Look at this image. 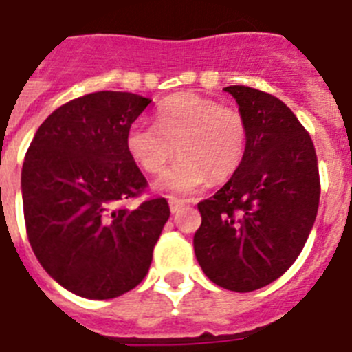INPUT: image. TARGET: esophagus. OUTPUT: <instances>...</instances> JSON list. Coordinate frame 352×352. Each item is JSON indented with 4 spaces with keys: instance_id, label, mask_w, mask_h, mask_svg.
Wrapping results in <instances>:
<instances>
[{
    "instance_id": "34e87169",
    "label": "esophagus",
    "mask_w": 352,
    "mask_h": 352,
    "mask_svg": "<svg viewBox=\"0 0 352 352\" xmlns=\"http://www.w3.org/2000/svg\"><path fill=\"white\" fill-rule=\"evenodd\" d=\"M168 204H170L171 213H179V211L184 208L186 202L182 201V199H177V197H170V199H168Z\"/></svg>"
}]
</instances>
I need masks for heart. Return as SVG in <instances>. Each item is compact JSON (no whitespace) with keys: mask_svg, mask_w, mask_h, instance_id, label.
I'll list each match as a JSON object with an SVG mask.
<instances>
[{"mask_svg":"<svg viewBox=\"0 0 352 352\" xmlns=\"http://www.w3.org/2000/svg\"><path fill=\"white\" fill-rule=\"evenodd\" d=\"M250 130L241 110L197 94H175L157 110V126L133 122L126 131V150L150 175L166 170L177 150L181 161L162 177L170 191H193L208 179L224 181L245 157Z\"/></svg>","mask_w":352,"mask_h":352,"instance_id":"heart-1","label":"heart"}]
</instances>
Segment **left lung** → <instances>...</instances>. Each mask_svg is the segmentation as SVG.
Segmentation results:
<instances>
[{
    "label": "left lung",
    "mask_w": 352,
    "mask_h": 352,
    "mask_svg": "<svg viewBox=\"0 0 352 352\" xmlns=\"http://www.w3.org/2000/svg\"><path fill=\"white\" fill-rule=\"evenodd\" d=\"M245 117L250 139L241 168L211 199L193 248L206 276L250 293L289 270L315 224L320 175L315 144L302 122L271 94L226 87Z\"/></svg>",
    "instance_id": "8db88e82"
}]
</instances>
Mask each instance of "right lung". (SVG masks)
<instances>
[{
  "label": "right lung",
  "instance_id": "add662e5",
  "mask_svg": "<svg viewBox=\"0 0 352 352\" xmlns=\"http://www.w3.org/2000/svg\"><path fill=\"white\" fill-rule=\"evenodd\" d=\"M150 102L110 90L77 97L45 119L25 155L28 242L48 275L85 298H116L141 284L170 219L162 197L126 208L148 190L126 131Z\"/></svg>",
  "mask_w": 352,
  "mask_h": 352
}]
</instances>
